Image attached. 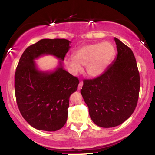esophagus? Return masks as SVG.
<instances>
[{
    "mask_svg": "<svg viewBox=\"0 0 155 155\" xmlns=\"http://www.w3.org/2000/svg\"><path fill=\"white\" fill-rule=\"evenodd\" d=\"M82 87H83V82L80 81L79 84V86H78V90H81Z\"/></svg>",
    "mask_w": 155,
    "mask_h": 155,
    "instance_id": "obj_1",
    "label": "esophagus"
}]
</instances>
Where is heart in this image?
Wrapping results in <instances>:
<instances>
[{
	"instance_id": "obj_1",
	"label": "heart",
	"mask_w": 155,
	"mask_h": 155,
	"mask_svg": "<svg viewBox=\"0 0 155 155\" xmlns=\"http://www.w3.org/2000/svg\"><path fill=\"white\" fill-rule=\"evenodd\" d=\"M114 48L108 41L87 44L74 53V57H66L64 64L72 74L76 75L86 66V73L90 77L101 76L112 60Z\"/></svg>"
}]
</instances>
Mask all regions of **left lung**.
<instances>
[{"label":"left lung","instance_id":"obj_1","mask_svg":"<svg viewBox=\"0 0 155 155\" xmlns=\"http://www.w3.org/2000/svg\"><path fill=\"white\" fill-rule=\"evenodd\" d=\"M117 56L104 73L84 80L81 94L89 116L97 126L114 127L134 112L137 104L140 79L132 51L114 38Z\"/></svg>","mask_w":155,"mask_h":155}]
</instances>
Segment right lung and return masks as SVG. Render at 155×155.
Instances as JSON below:
<instances>
[{
  "instance_id": "add662e5",
  "label": "right lung",
  "mask_w": 155,
  "mask_h": 155,
  "mask_svg": "<svg viewBox=\"0 0 155 155\" xmlns=\"http://www.w3.org/2000/svg\"><path fill=\"white\" fill-rule=\"evenodd\" d=\"M70 44L66 39H41L28 47L19 60L15 73L17 104L25 120L36 130L55 132L67 120L69 97L79 83L63 66ZM45 54L60 59L54 70L38 68L35 61Z\"/></svg>"
}]
</instances>
